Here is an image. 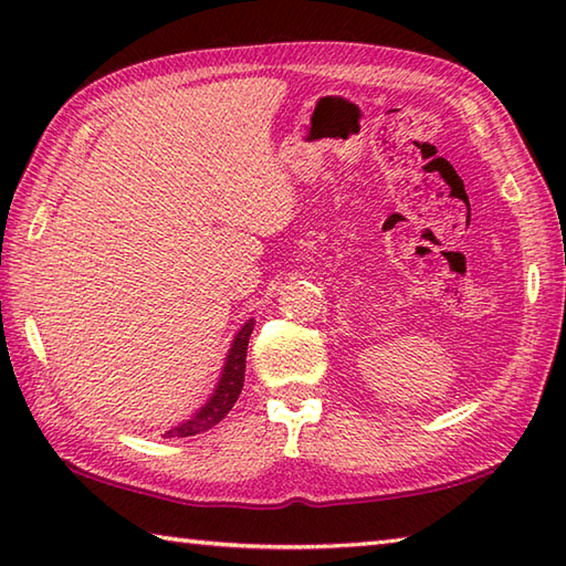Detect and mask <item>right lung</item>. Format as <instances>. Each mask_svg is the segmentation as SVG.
Listing matches in <instances>:
<instances>
[{
	"instance_id": "obj_1",
	"label": "right lung",
	"mask_w": 566,
	"mask_h": 566,
	"mask_svg": "<svg viewBox=\"0 0 566 566\" xmlns=\"http://www.w3.org/2000/svg\"><path fill=\"white\" fill-rule=\"evenodd\" d=\"M255 323L248 321L240 333L235 335V340L231 345V353L226 357V367L219 387H216L213 396L209 403L201 408V411L185 420L182 426H175L172 430L165 432V438H187V436H197V432H203L213 428L219 420L226 418V413L231 411L233 403L238 401L240 391H243V381H245V357H248V340Z\"/></svg>"
}]
</instances>
